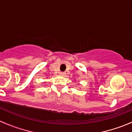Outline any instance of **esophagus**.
Returning <instances> with one entry per match:
<instances>
[{"label":"esophagus","instance_id":"esophagus-1","mask_svg":"<svg viewBox=\"0 0 132 132\" xmlns=\"http://www.w3.org/2000/svg\"><path fill=\"white\" fill-rule=\"evenodd\" d=\"M59 75L61 76H65L66 75V73H65V72H60V73H59Z\"/></svg>","mask_w":132,"mask_h":132}]
</instances>
